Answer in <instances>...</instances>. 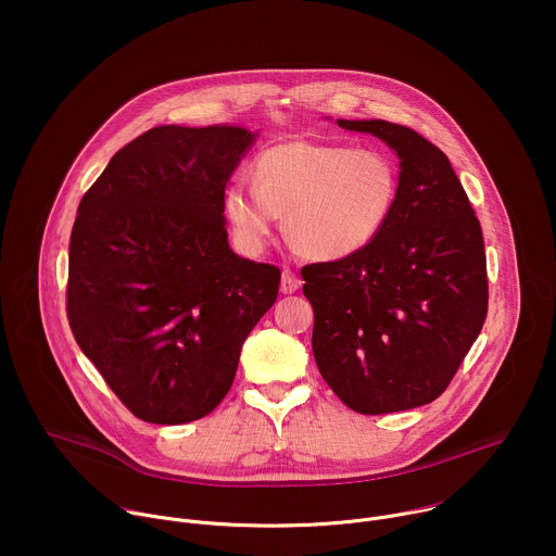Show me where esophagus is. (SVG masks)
I'll use <instances>...</instances> for the list:
<instances>
[{"instance_id":"obj_1","label":"esophagus","mask_w":556,"mask_h":556,"mask_svg":"<svg viewBox=\"0 0 556 556\" xmlns=\"http://www.w3.org/2000/svg\"><path fill=\"white\" fill-rule=\"evenodd\" d=\"M299 286H301V281H299V277L290 270V268H283V273H281V283H279V290L283 292V294H292V292H296L299 290Z\"/></svg>"}]
</instances>
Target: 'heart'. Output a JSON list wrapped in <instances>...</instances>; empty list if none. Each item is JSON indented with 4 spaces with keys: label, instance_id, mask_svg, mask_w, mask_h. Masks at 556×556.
Segmentation results:
<instances>
[{
    "label": "heart",
    "instance_id": "obj_1",
    "mask_svg": "<svg viewBox=\"0 0 556 556\" xmlns=\"http://www.w3.org/2000/svg\"><path fill=\"white\" fill-rule=\"evenodd\" d=\"M251 174L255 185L232 182L222 193L235 242L249 255L266 253L286 215V232L305 257H354L384 230L401 198L393 155L350 142H277L253 157Z\"/></svg>",
    "mask_w": 556,
    "mask_h": 556
}]
</instances>
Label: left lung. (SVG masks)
<instances>
[{"instance_id":"8db88e82","label":"left lung","mask_w":556,"mask_h":556,"mask_svg":"<svg viewBox=\"0 0 556 556\" xmlns=\"http://www.w3.org/2000/svg\"><path fill=\"white\" fill-rule=\"evenodd\" d=\"M337 123L395 151L401 198L365 251L301 270L314 309V361L358 414L416 409L448 387L482 332V226L448 157L418 131L378 118Z\"/></svg>"}]
</instances>
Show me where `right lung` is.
Here are the masks:
<instances>
[{
	"mask_svg": "<svg viewBox=\"0 0 556 556\" xmlns=\"http://www.w3.org/2000/svg\"><path fill=\"white\" fill-rule=\"evenodd\" d=\"M257 131L161 125L114 153L78 204L67 321L140 420L185 425L228 393L281 273L235 255L222 193Z\"/></svg>",
	"mask_w": 556,
	"mask_h": 556,
	"instance_id": "add662e5",
	"label": "right lung"
}]
</instances>
